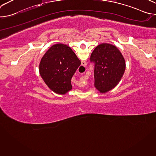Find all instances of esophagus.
I'll list each match as a JSON object with an SVG mask.
<instances>
[{"instance_id": "esophagus-1", "label": "esophagus", "mask_w": 156, "mask_h": 156, "mask_svg": "<svg viewBox=\"0 0 156 156\" xmlns=\"http://www.w3.org/2000/svg\"><path fill=\"white\" fill-rule=\"evenodd\" d=\"M81 64H82L83 66H86L87 65V63L85 61H82Z\"/></svg>"}]
</instances>
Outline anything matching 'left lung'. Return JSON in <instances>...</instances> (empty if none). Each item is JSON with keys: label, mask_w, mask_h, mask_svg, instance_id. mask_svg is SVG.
Instances as JSON below:
<instances>
[{"label": "left lung", "mask_w": 156, "mask_h": 156, "mask_svg": "<svg viewBox=\"0 0 156 156\" xmlns=\"http://www.w3.org/2000/svg\"><path fill=\"white\" fill-rule=\"evenodd\" d=\"M94 63V86L101 93L112 90L120 81L125 71V60L119 49L112 44L102 43L91 55Z\"/></svg>", "instance_id": "obj_1"}]
</instances>
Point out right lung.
Returning a JSON list of instances; mask_svg holds the SVG:
<instances>
[{"label":"right lung","mask_w":156,"mask_h":156,"mask_svg":"<svg viewBox=\"0 0 156 156\" xmlns=\"http://www.w3.org/2000/svg\"><path fill=\"white\" fill-rule=\"evenodd\" d=\"M80 65V60L70 47L56 44L42 57L39 73L53 92L63 95L72 90L71 80Z\"/></svg>","instance_id":"obj_1"}]
</instances>
